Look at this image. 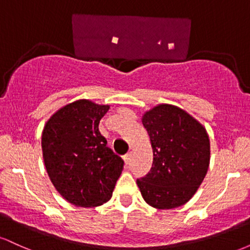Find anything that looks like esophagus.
I'll use <instances>...</instances> for the list:
<instances>
[{
	"mask_svg": "<svg viewBox=\"0 0 250 250\" xmlns=\"http://www.w3.org/2000/svg\"><path fill=\"white\" fill-rule=\"evenodd\" d=\"M123 160H125V165H129V162H130V154H125V156H123Z\"/></svg>",
	"mask_w": 250,
	"mask_h": 250,
	"instance_id": "obj_1",
	"label": "esophagus"
}]
</instances>
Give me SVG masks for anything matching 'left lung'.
<instances>
[{"label":"left lung","mask_w":250,"mask_h":250,"mask_svg":"<svg viewBox=\"0 0 250 250\" xmlns=\"http://www.w3.org/2000/svg\"><path fill=\"white\" fill-rule=\"evenodd\" d=\"M150 137L153 167L136 183L151 207L171 209L196 193L208 171L210 143L205 127L182 109L159 104L142 117Z\"/></svg>","instance_id":"8db88e82"}]
</instances>
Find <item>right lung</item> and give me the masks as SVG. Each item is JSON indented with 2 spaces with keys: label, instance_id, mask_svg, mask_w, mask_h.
Instances as JSON below:
<instances>
[{
  "label": "right lung",
  "instance_id": "right-lung-1",
  "mask_svg": "<svg viewBox=\"0 0 250 250\" xmlns=\"http://www.w3.org/2000/svg\"><path fill=\"white\" fill-rule=\"evenodd\" d=\"M109 110L79 100L57 110L45 123L42 151L49 179L60 195L76 207H97L111 197L123 160L107 147L99 130Z\"/></svg>",
  "mask_w": 250,
  "mask_h": 250
}]
</instances>
